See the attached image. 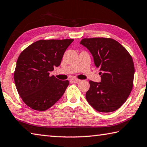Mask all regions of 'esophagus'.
Returning <instances> with one entry per match:
<instances>
[{"mask_svg": "<svg viewBox=\"0 0 147 147\" xmlns=\"http://www.w3.org/2000/svg\"><path fill=\"white\" fill-rule=\"evenodd\" d=\"M71 81L73 82V83H78V82H79L80 81V80H79L78 78H71Z\"/></svg>", "mask_w": 147, "mask_h": 147, "instance_id": "obj_1", "label": "esophagus"}]
</instances>
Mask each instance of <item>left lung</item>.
<instances>
[{"mask_svg": "<svg viewBox=\"0 0 147 147\" xmlns=\"http://www.w3.org/2000/svg\"><path fill=\"white\" fill-rule=\"evenodd\" d=\"M80 44L90 51L96 67L101 71L100 82L89 81L87 100L100 112L117 110L132 90L135 73L132 58L121 44L111 38H84Z\"/></svg>", "mask_w": 147, "mask_h": 147, "instance_id": "8db88e82", "label": "left lung"}]
</instances>
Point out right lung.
<instances>
[{
    "label": "right lung",
    "mask_w": 147,
    "mask_h": 147,
    "mask_svg": "<svg viewBox=\"0 0 147 147\" xmlns=\"http://www.w3.org/2000/svg\"><path fill=\"white\" fill-rule=\"evenodd\" d=\"M74 39L37 41L22 51L17 61L14 81L22 100L30 108L45 111L59 100L69 86L50 76L61 63L65 51Z\"/></svg>",
    "instance_id": "add662e5"
}]
</instances>
